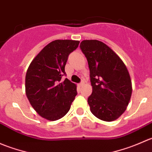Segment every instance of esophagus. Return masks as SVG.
I'll use <instances>...</instances> for the list:
<instances>
[{
  "label": "esophagus",
  "mask_w": 152,
  "mask_h": 152,
  "mask_svg": "<svg viewBox=\"0 0 152 152\" xmlns=\"http://www.w3.org/2000/svg\"><path fill=\"white\" fill-rule=\"evenodd\" d=\"M83 85H84V82H82V83H80V84H79V85H78V86H79V87H82Z\"/></svg>",
  "instance_id": "1"
}]
</instances>
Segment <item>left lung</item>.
<instances>
[{
    "label": "left lung",
    "instance_id": "1",
    "mask_svg": "<svg viewBox=\"0 0 152 152\" xmlns=\"http://www.w3.org/2000/svg\"><path fill=\"white\" fill-rule=\"evenodd\" d=\"M80 48L90 68V111L100 120L115 121L126 110L132 93L128 69L118 55L101 41L86 39Z\"/></svg>",
    "mask_w": 152,
    "mask_h": 152
}]
</instances>
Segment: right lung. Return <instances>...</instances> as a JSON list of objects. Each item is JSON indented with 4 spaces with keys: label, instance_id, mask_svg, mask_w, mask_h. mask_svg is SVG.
Wrapping results in <instances>:
<instances>
[{
    "label": "right lung",
    "instance_id": "add662e5",
    "mask_svg": "<svg viewBox=\"0 0 152 152\" xmlns=\"http://www.w3.org/2000/svg\"><path fill=\"white\" fill-rule=\"evenodd\" d=\"M79 41L56 39L45 45L34 58L26 75V94L39 115L59 120L67 114L77 95L76 85L62 76L68 55Z\"/></svg>",
    "mask_w": 152,
    "mask_h": 152
}]
</instances>
